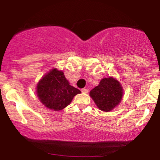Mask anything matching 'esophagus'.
<instances>
[{
    "label": "esophagus",
    "instance_id": "34e87169",
    "mask_svg": "<svg viewBox=\"0 0 160 160\" xmlns=\"http://www.w3.org/2000/svg\"><path fill=\"white\" fill-rule=\"evenodd\" d=\"M88 91H89L88 89H86V88H84V89H82V92L83 93H87V92H88Z\"/></svg>",
    "mask_w": 160,
    "mask_h": 160
}]
</instances>
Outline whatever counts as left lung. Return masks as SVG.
I'll return each mask as SVG.
<instances>
[{"mask_svg": "<svg viewBox=\"0 0 160 160\" xmlns=\"http://www.w3.org/2000/svg\"><path fill=\"white\" fill-rule=\"evenodd\" d=\"M89 95L100 110L108 112L121 102L123 89L114 78H104L100 81L98 86L92 89Z\"/></svg>", "mask_w": 160, "mask_h": 160, "instance_id": "obj_1", "label": "left lung"}]
</instances>
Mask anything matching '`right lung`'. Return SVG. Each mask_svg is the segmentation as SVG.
Wrapping results in <instances>:
<instances>
[{
	"label": "right lung",
	"instance_id": "1",
	"mask_svg": "<svg viewBox=\"0 0 160 160\" xmlns=\"http://www.w3.org/2000/svg\"><path fill=\"white\" fill-rule=\"evenodd\" d=\"M37 96L41 103L54 111H60L68 106L73 97L81 91L70 85L62 71L53 68L39 81Z\"/></svg>",
	"mask_w": 160,
	"mask_h": 160
}]
</instances>
